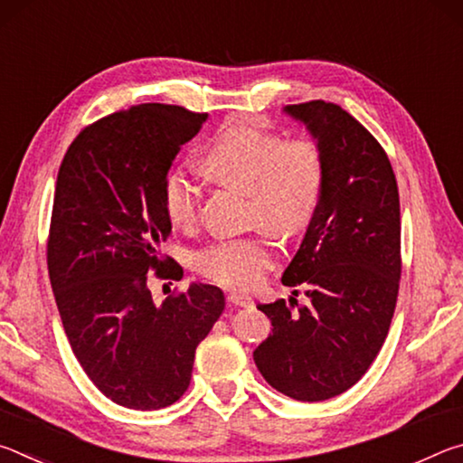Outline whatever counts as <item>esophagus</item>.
<instances>
[{
  "label": "esophagus",
  "mask_w": 463,
  "mask_h": 463,
  "mask_svg": "<svg viewBox=\"0 0 463 463\" xmlns=\"http://www.w3.org/2000/svg\"><path fill=\"white\" fill-rule=\"evenodd\" d=\"M229 302L232 304V307H241V308H249L250 304H253V300H250L249 294L237 292V289H234V292L229 294Z\"/></svg>",
  "instance_id": "34e87169"
}]
</instances>
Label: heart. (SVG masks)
Instances as JSON below:
<instances>
[{
  "label": "heart",
  "mask_w": 463,
  "mask_h": 463,
  "mask_svg": "<svg viewBox=\"0 0 463 463\" xmlns=\"http://www.w3.org/2000/svg\"><path fill=\"white\" fill-rule=\"evenodd\" d=\"M202 169L226 187L249 195V222L279 234L307 229L325 185L323 151L312 138H284L276 130L234 120L218 132L202 156ZM163 210L175 229L187 231L200 218V192L182 171L163 182ZM276 261V242L260 229L247 237L216 241L194 257L203 278L222 286L250 288Z\"/></svg>",
  "instance_id": "1"
}]
</instances>
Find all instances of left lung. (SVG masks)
Returning a JSON list of instances; mask_svg holds the SVG:
<instances>
[{"mask_svg":"<svg viewBox=\"0 0 463 463\" xmlns=\"http://www.w3.org/2000/svg\"><path fill=\"white\" fill-rule=\"evenodd\" d=\"M323 151L318 208L281 284L304 288L307 304H260L271 335L255 349L257 370L300 402L343 394L386 341L401 286V200L382 145L331 101L286 106Z\"/></svg>","mask_w":463,"mask_h":463,"instance_id":"1","label":"left lung"}]
</instances>
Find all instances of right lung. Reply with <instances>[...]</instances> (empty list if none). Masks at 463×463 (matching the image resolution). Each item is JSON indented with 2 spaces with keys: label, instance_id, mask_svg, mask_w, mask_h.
Masks as SVG:
<instances>
[{
  "label": "right lung",
  "instance_id": "1",
  "mask_svg": "<svg viewBox=\"0 0 463 463\" xmlns=\"http://www.w3.org/2000/svg\"><path fill=\"white\" fill-rule=\"evenodd\" d=\"M208 114L140 104L85 127L62 156L46 242L49 278L71 349L109 401L174 404L190 386L200 341L224 310L221 288L192 284L155 304L148 271L171 232L163 182Z\"/></svg>",
  "mask_w": 463,
  "mask_h": 463
}]
</instances>
